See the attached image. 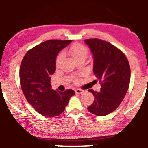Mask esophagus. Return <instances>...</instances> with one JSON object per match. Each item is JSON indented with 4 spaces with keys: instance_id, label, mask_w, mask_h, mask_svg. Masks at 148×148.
I'll use <instances>...</instances> for the list:
<instances>
[{
    "instance_id": "34e87169",
    "label": "esophagus",
    "mask_w": 148,
    "mask_h": 148,
    "mask_svg": "<svg viewBox=\"0 0 148 148\" xmlns=\"http://www.w3.org/2000/svg\"><path fill=\"white\" fill-rule=\"evenodd\" d=\"M84 90L82 89H76L75 90V92L76 94H82L83 92H84Z\"/></svg>"
}]
</instances>
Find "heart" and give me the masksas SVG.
<instances>
[{"mask_svg": "<svg viewBox=\"0 0 148 148\" xmlns=\"http://www.w3.org/2000/svg\"><path fill=\"white\" fill-rule=\"evenodd\" d=\"M67 52L74 58V59L75 60H77L81 58L86 59V58H87L88 54V49L86 48L85 46L81 45V44H75V45H74L68 51H67ZM62 58H63V54L62 53L59 54V55L58 56V57L56 58V66L59 65L60 61L62 60ZM77 81V79H74V81Z\"/></svg>", "mask_w": 148, "mask_h": 148, "instance_id": "heart-1", "label": "heart"}]
</instances>
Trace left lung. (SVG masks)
<instances>
[{
    "label": "left lung",
    "instance_id": "1",
    "mask_svg": "<svg viewBox=\"0 0 148 148\" xmlns=\"http://www.w3.org/2000/svg\"><path fill=\"white\" fill-rule=\"evenodd\" d=\"M85 42L93 54V73L101 84L99 92L88 90L95 100L88 110L104 116L114 111L127 94L131 77L130 63L125 53L109 42L97 38L85 40Z\"/></svg>",
    "mask_w": 148,
    "mask_h": 148
}]
</instances>
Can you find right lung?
<instances>
[{
	"label": "right lung",
	"instance_id": "right-lung-1",
	"mask_svg": "<svg viewBox=\"0 0 148 148\" xmlns=\"http://www.w3.org/2000/svg\"><path fill=\"white\" fill-rule=\"evenodd\" d=\"M72 40H51L30 49L21 61L20 84L28 102L39 113L53 118L60 115L75 92L52 89L51 76L55 73L58 53Z\"/></svg>",
	"mask_w": 148,
	"mask_h": 148
}]
</instances>
